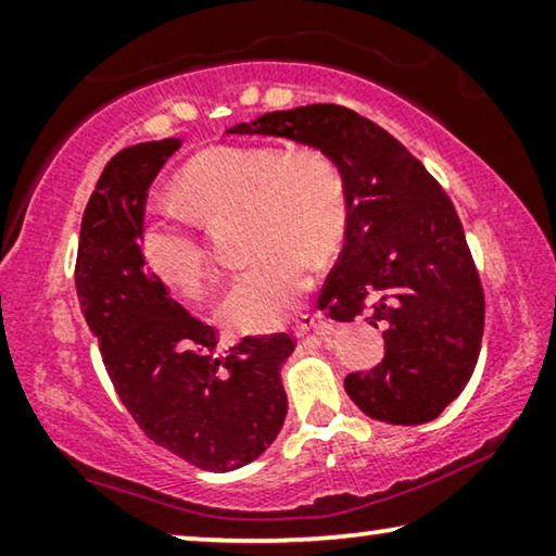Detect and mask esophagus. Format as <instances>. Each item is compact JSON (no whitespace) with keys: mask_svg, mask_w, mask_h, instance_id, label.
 Returning <instances> with one entry per match:
<instances>
[{"mask_svg":"<svg viewBox=\"0 0 556 556\" xmlns=\"http://www.w3.org/2000/svg\"><path fill=\"white\" fill-rule=\"evenodd\" d=\"M326 329H329V324L321 321V319H316V316H302V319H296L292 331H294L296 339H302L309 331H326Z\"/></svg>","mask_w":556,"mask_h":556,"instance_id":"obj_1","label":"esophagus"}]
</instances>
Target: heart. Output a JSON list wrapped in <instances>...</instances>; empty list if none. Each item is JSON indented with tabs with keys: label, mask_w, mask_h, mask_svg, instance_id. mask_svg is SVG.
<instances>
[{
	"label": "heart",
	"mask_w": 556,
	"mask_h": 556,
	"mask_svg": "<svg viewBox=\"0 0 556 556\" xmlns=\"http://www.w3.org/2000/svg\"><path fill=\"white\" fill-rule=\"evenodd\" d=\"M173 190L195 217L244 213L247 247L257 254L217 302L219 321L244 333L275 331L292 319L312 285L306 254L326 260L346 235V180L337 161L314 146H213L180 167ZM138 250L170 292L198 296L205 289V247L182 217H148Z\"/></svg>",
	"instance_id": "obj_1"
}]
</instances>
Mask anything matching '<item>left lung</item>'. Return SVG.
<instances>
[{
  "instance_id": "8db88e82",
  "label": "left lung",
  "mask_w": 556,
  "mask_h": 556,
  "mask_svg": "<svg viewBox=\"0 0 556 556\" xmlns=\"http://www.w3.org/2000/svg\"><path fill=\"white\" fill-rule=\"evenodd\" d=\"M227 134L287 138L337 161L349 225L319 309L337 321L368 309L386 341L381 364L349 374L343 389L391 426L438 418L468 386L484 326L480 277L451 198L399 140L343 105L271 111Z\"/></svg>"
}]
</instances>
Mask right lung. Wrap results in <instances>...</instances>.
I'll list each match as a JSON object with an SVG mask.
<instances>
[{
  "label": "right lung",
  "mask_w": 556,
  "mask_h": 556,
  "mask_svg": "<svg viewBox=\"0 0 556 556\" xmlns=\"http://www.w3.org/2000/svg\"><path fill=\"white\" fill-rule=\"evenodd\" d=\"M180 138L138 143L111 157L81 219L76 294L116 393L138 428L173 455L213 472L267 451L287 416V333L244 337L217 356L213 326L167 294L138 250L148 188Z\"/></svg>",
  "instance_id": "add662e5"
}]
</instances>
